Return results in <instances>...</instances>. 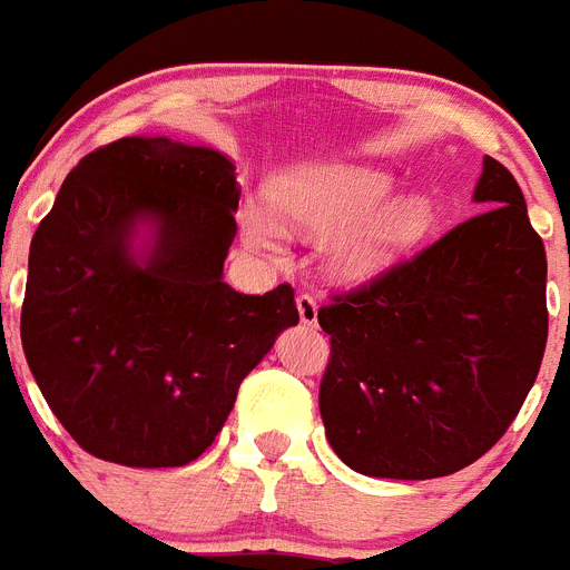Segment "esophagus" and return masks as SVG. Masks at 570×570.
I'll list each match as a JSON object with an SVG mask.
<instances>
[{
  "instance_id": "obj_1",
  "label": "esophagus",
  "mask_w": 570,
  "mask_h": 570,
  "mask_svg": "<svg viewBox=\"0 0 570 570\" xmlns=\"http://www.w3.org/2000/svg\"><path fill=\"white\" fill-rule=\"evenodd\" d=\"M296 312H299L303 326H317V299L312 294L296 296Z\"/></svg>"
}]
</instances>
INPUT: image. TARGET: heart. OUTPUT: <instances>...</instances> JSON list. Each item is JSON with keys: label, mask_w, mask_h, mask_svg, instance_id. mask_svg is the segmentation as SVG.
<instances>
[{"label": "heart", "mask_w": 570, "mask_h": 570, "mask_svg": "<svg viewBox=\"0 0 570 570\" xmlns=\"http://www.w3.org/2000/svg\"><path fill=\"white\" fill-rule=\"evenodd\" d=\"M387 195V174L358 166L296 168L271 183V200L282 218L303 233L337 235L332 262L346 279L379 274L413 238H420L431 218L422 197H404L375 213ZM244 229L258 250H279V224L262 209L244 215Z\"/></svg>", "instance_id": "obj_1"}]
</instances>
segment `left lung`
Wrapping results in <instances>:
<instances>
[{"label":"left lung","instance_id":"8db88e82","mask_svg":"<svg viewBox=\"0 0 570 570\" xmlns=\"http://www.w3.org/2000/svg\"><path fill=\"white\" fill-rule=\"evenodd\" d=\"M474 200L481 215L317 312L332 343L320 416L355 472H460L507 434L539 375L544 244L498 159H483Z\"/></svg>","mask_w":570,"mask_h":570}]
</instances>
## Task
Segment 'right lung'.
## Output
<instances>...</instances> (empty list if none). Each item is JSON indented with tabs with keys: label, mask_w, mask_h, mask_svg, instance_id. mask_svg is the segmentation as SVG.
I'll use <instances>...</instances> for the list:
<instances>
[{
	"label": "right lung",
	"mask_w": 570,
	"mask_h": 570,
	"mask_svg": "<svg viewBox=\"0 0 570 570\" xmlns=\"http://www.w3.org/2000/svg\"><path fill=\"white\" fill-rule=\"evenodd\" d=\"M242 186L224 154L125 136L66 174L31 238L22 352L42 399L92 458L134 469L197 460L244 375L299 320L288 282H224ZM155 224L139 266L129 238Z\"/></svg>",
	"instance_id": "right-lung-1"
}]
</instances>
